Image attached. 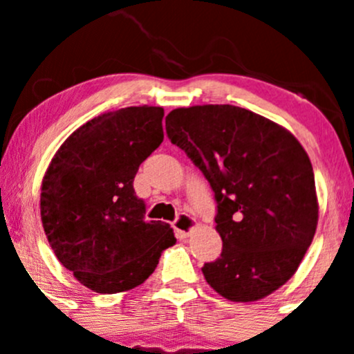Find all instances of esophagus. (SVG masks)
<instances>
[{"label":"esophagus","mask_w":354,"mask_h":354,"mask_svg":"<svg viewBox=\"0 0 354 354\" xmlns=\"http://www.w3.org/2000/svg\"><path fill=\"white\" fill-rule=\"evenodd\" d=\"M196 225H198L196 219L186 213L178 214L176 219H174V223H173L174 230L178 231V234H180V236H188L191 231L196 228Z\"/></svg>","instance_id":"esophagus-1"}]
</instances>
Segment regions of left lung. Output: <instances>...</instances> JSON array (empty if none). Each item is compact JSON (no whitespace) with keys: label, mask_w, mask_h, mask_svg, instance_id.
Wrapping results in <instances>:
<instances>
[{"label":"left lung","mask_w":354,"mask_h":354,"mask_svg":"<svg viewBox=\"0 0 354 354\" xmlns=\"http://www.w3.org/2000/svg\"><path fill=\"white\" fill-rule=\"evenodd\" d=\"M166 133L218 203L223 251L205 279L230 301L266 298L296 273L318 226L308 153L286 128L233 104L173 109Z\"/></svg>","instance_id":"1"}]
</instances>
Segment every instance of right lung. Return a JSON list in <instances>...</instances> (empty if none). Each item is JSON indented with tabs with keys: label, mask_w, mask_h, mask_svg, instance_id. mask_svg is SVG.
<instances>
[{
	"label": "right lung",
	"mask_w": 354,
	"mask_h": 354,
	"mask_svg": "<svg viewBox=\"0 0 354 354\" xmlns=\"http://www.w3.org/2000/svg\"><path fill=\"white\" fill-rule=\"evenodd\" d=\"M165 109L129 106L80 126L41 183V221L56 258L96 293L133 290L176 243L168 223L145 221L133 181L163 141Z\"/></svg>",
	"instance_id": "add662e5"
}]
</instances>
